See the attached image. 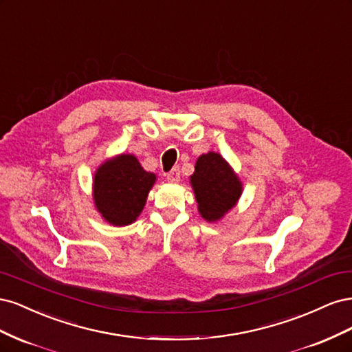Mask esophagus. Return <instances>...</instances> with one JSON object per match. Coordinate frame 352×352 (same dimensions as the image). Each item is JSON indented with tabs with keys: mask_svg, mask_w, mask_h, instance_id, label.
<instances>
[{
	"mask_svg": "<svg viewBox=\"0 0 352 352\" xmlns=\"http://www.w3.org/2000/svg\"><path fill=\"white\" fill-rule=\"evenodd\" d=\"M167 180H168V182H172V184H177L179 182V180H180V170H179V167H175L172 172L167 173Z\"/></svg>",
	"mask_w": 352,
	"mask_h": 352,
	"instance_id": "esophagus-1",
	"label": "esophagus"
}]
</instances>
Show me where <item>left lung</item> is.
<instances>
[{"instance_id":"obj_1","label":"left lung","mask_w":352,"mask_h":352,"mask_svg":"<svg viewBox=\"0 0 352 352\" xmlns=\"http://www.w3.org/2000/svg\"><path fill=\"white\" fill-rule=\"evenodd\" d=\"M198 211L207 221H217L236 206L242 184L229 163L217 153L198 157L195 172L190 176Z\"/></svg>"}]
</instances>
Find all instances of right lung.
<instances>
[{
  "label": "right lung",
  "mask_w": 352,
  "mask_h": 352,
  "mask_svg": "<svg viewBox=\"0 0 352 352\" xmlns=\"http://www.w3.org/2000/svg\"><path fill=\"white\" fill-rule=\"evenodd\" d=\"M155 182L132 154H120L102 163L94 177V201L105 221L126 226L141 214Z\"/></svg>",
  "instance_id": "right-lung-1"
}]
</instances>
